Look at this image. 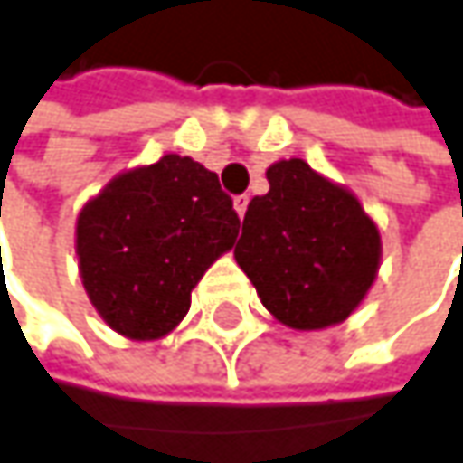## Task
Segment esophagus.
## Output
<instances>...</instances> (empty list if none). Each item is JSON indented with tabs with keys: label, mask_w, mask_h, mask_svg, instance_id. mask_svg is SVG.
<instances>
[{
	"label": "esophagus",
	"mask_w": 463,
	"mask_h": 463,
	"mask_svg": "<svg viewBox=\"0 0 463 463\" xmlns=\"http://www.w3.org/2000/svg\"><path fill=\"white\" fill-rule=\"evenodd\" d=\"M246 206H249V195H235V198H232V209L238 212V217L246 214Z\"/></svg>",
	"instance_id": "34e87169"
}]
</instances>
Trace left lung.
<instances>
[{
    "label": "left lung",
    "mask_w": 463,
    "mask_h": 463,
    "mask_svg": "<svg viewBox=\"0 0 463 463\" xmlns=\"http://www.w3.org/2000/svg\"><path fill=\"white\" fill-rule=\"evenodd\" d=\"M251 198L235 262L288 328L320 331L355 313L382 265V235L357 195L302 158L268 169Z\"/></svg>",
    "instance_id": "8db88e82"
}]
</instances>
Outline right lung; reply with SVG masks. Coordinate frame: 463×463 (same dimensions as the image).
Wrapping results in <instances>:
<instances>
[{
	"label": "right lung",
	"mask_w": 463,
	"mask_h": 463,
	"mask_svg": "<svg viewBox=\"0 0 463 463\" xmlns=\"http://www.w3.org/2000/svg\"><path fill=\"white\" fill-rule=\"evenodd\" d=\"M238 228L217 175L190 156L127 169L76 217L84 291L116 334L161 339L188 316L190 291L231 251Z\"/></svg>",
	"instance_id": "1"
}]
</instances>
